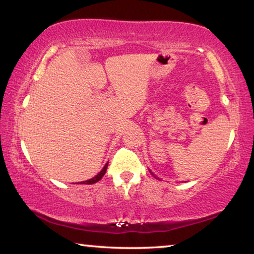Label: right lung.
Listing matches in <instances>:
<instances>
[{
  "mask_svg": "<svg viewBox=\"0 0 254 254\" xmlns=\"http://www.w3.org/2000/svg\"><path fill=\"white\" fill-rule=\"evenodd\" d=\"M107 165H109V163H106V165L104 166V168L102 169V171L100 174H97L95 177L94 178H92V179H89V180H85V182H81V183H79V184H95V183H97L98 180H101L102 179V177L103 176L105 175V173H106V169H107Z\"/></svg>",
  "mask_w": 254,
  "mask_h": 254,
  "instance_id": "1",
  "label": "right lung"
}]
</instances>
